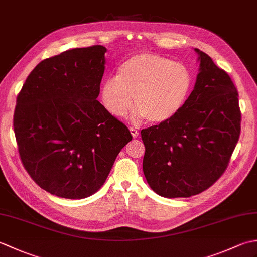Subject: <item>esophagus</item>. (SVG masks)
Segmentation results:
<instances>
[{
  "instance_id": "obj_1",
  "label": "esophagus",
  "mask_w": 257,
  "mask_h": 257,
  "mask_svg": "<svg viewBox=\"0 0 257 257\" xmlns=\"http://www.w3.org/2000/svg\"><path fill=\"white\" fill-rule=\"evenodd\" d=\"M129 130H130V134H132V136L134 138H137L138 136H139V133H138V130L137 129H135V128H129Z\"/></svg>"
}]
</instances>
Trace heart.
Listing matches in <instances>:
<instances>
[{
  "label": "heart",
  "mask_w": 257,
  "mask_h": 257,
  "mask_svg": "<svg viewBox=\"0 0 257 257\" xmlns=\"http://www.w3.org/2000/svg\"><path fill=\"white\" fill-rule=\"evenodd\" d=\"M191 85L192 76L184 65L159 54L141 53L122 63L118 76L103 81L100 97L107 110L120 118L132 107L134 96V119L160 123L181 109Z\"/></svg>",
  "instance_id": "b5f03b06"
}]
</instances>
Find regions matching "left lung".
I'll return each instance as SVG.
<instances>
[{"label":"left lung","mask_w":257,"mask_h":257,"mask_svg":"<svg viewBox=\"0 0 257 257\" xmlns=\"http://www.w3.org/2000/svg\"><path fill=\"white\" fill-rule=\"evenodd\" d=\"M194 51L200 68L188 99L172 118L141 130L145 177L165 198H189L215 183L241 133L236 87L207 54Z\"/></svg>","instance_id":"left-lung-1"}]
</instances>
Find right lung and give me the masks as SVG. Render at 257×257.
<instances>
[{"mask_svg": "<svg viewBox=\"0 0 257 257\" xmlns=\"http://www.w3.org/2000/svg\"><path fill=\"white\" fill-rule=\"evenodd\" d=\"M106 52L94 45L44 59L16 98L13 127L22 163L42 189L61 198L96 193L133 139L97 100Z\"/></svg>", "mask_w": 257, "mask_h": 257, "instance_id": "add662e5", "label": "right lung"}]
</instances>
